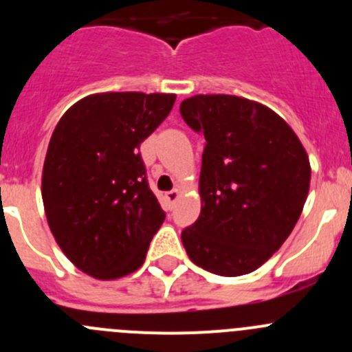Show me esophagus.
<instances>
[{"instance_id":"esophagus-1","label":"esophagus","mask_w":352,"mask_h":352,"mask_svg":"<svg viewBox=\"0 0 352 352\" xmlns=\"http://www.w3.org/2000/svg\"><path fill=\"white\" fill-rule=\"evenodd\" d=\"M165 197H166V201H168V202H175L177 199L180 197V190H179V189L168 190V192L165 194Z\"/></svg>"}]
</instances>
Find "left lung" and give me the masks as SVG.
I'll return each mask as SVG.
<instances>
[{
	"instance_id": "8db88e82",
	"label": "left lung",
	"mask_w": 352,
	"mask_h": 352,
	"mask_svg": "<svg viewBox=\"0 0 352 352\" xmlns=\"http://www.w3.org/2000/svg\"><path fill=\"white\" fill-rule=\"evenodd\" d=\"M204 134L201 214L182 232L190 261L218 276L261 267L293 232L310 189V160L283 117L236 95H194L180 104Z\"/></svg>"
}]
</instances>
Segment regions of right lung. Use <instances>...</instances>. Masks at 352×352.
Here are the masks:
<instances>
[{
	"label": "right lung",
	"mask_w": 352,
	"mask_h": 352,
	"mask_svg": "<svg viewBox=\"0 0 352 352\" xmlns=\"http://www.w3.org/2000/svg\"><path fill=\"white\" fill-rule=\"evenodd\" d=\"M173 94L105 91L59 119L45 153L42 201L59 248L102 281L138 271L165 219L140 146L165 120Z\"/></svg>",
	"instance_id": "1"
}]
</instances>
